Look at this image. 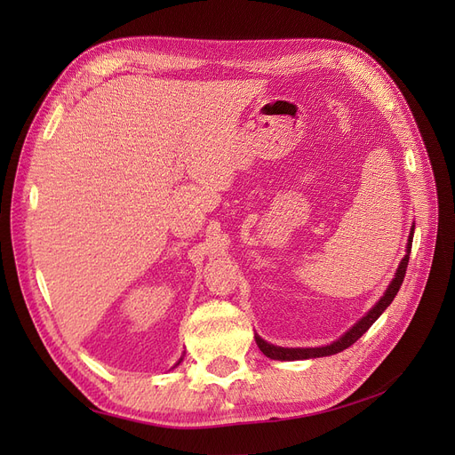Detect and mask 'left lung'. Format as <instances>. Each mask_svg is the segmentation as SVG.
I'll return each mask as SVG.
<instances>
[{"label":"left lung","instance_id":"8db88e82","mask_svg":"<svg viewBox=\"0 0 455 455\" xmlns=\"http://www.w3.org/2000/svg\"><path fill=\"white\" fill-rule=\"evenodd\" d=\"M413 230L411 228V235H410V243H408V254L403 256V259L400 261L398 266V271L393 278V282L389 283V288L386 291V295L381 297L374 307L371 309V312L357 321L343 338H339L338 341H333L331 345H326V347H319V348H282V347H275V345H269L266 343L264 339H261L259 336H254L256 339V345L259 347V350L264 352L267 357H271V360H280V362H295V360H309V357H323V355H331V354H338L345 348H348L350 345H354L357 339H360L363 333L374 324V321L384 314V309L393 302V299L396 297L400 285L403 282V276H405V269H408V261H410V252H411V242H413Z\"/></svg>","mask_w":455,"mask_h":455}]
</instances>
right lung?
<instances>
[{
  "label": "right lung",
  "instance_id": "add662e5",
  "mask_svg": "<svg viewBox=\"0 0 455 455\" xmlns=\"http://www.w3.org/2000/svg\"><path fill=\"white\" fill-rule=\"evenodd\" d=\"M179 363H180V362H179Z\"/></svg>",
  "mask_w": 455,
  "mask_h": 455
}]
</instances>
